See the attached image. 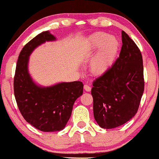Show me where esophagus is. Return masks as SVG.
<instances>
[{"label": "esophagus", "instance_id": "34e87169", "mask_svg": "<svg viewBox=\"0 0 159 159\" xmlns=\"http://www.w3.org/2000/svg\"><path fill=\"white\" fill-rule=\"evenodd\" d=\"M84 90L87 91V92H90V91L91 90V87L87 84H85L84 87Z\"/></svg>", "mask_w": 159, "mask_h": 159}]
</instances>
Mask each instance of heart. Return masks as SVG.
<instances>
[{
    "label": "heart",
    "instance_id": "obj_1",
    "mask_svg": "<svg viewBox=\"0 0 159 159\" xmlns=\"http://www.w3.org/2000/svg\"><path fill=\"white\" fill-rule=\"evenodd\" d=\"M120 48V42L114 36L104 32L92 34L86 39V53L93 55L90 61V72L95 75L105 74L114 65Z\"/></svg>",
    "mask_w": 159,
    "mask_h": 159
}]
</instances>
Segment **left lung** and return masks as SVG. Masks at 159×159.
I'll use <instances>...</instances> for the list:
<instances>
[{
	"label": "left lung",
	"mask_w": 159,
	"mask_h": 159,
	"mask_svg": "<svg viewBox=\"0 0 159 159\" xmlns=\"http://www.w3.org/2000/svg\"><path fill=\"white\" fill-rule=\"evenodd\" d=\"M120 57L105 74L93 83V114L103 129L129 121L138 110L144 90L143 59L134 42L123 30Z\"/></svg>",
	"instance_id": "obj_1"
}]
</instances>
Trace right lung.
I'll list each match as a JSON object with an SVG mask.
<instances>
[{
	"label": "right lung",
	"instance_id": "1",
	"mask_svg": "<svg viewBox=\"0 0 159 159\" xmlns=\"http://www.w3.org/2000/svg\"><path fill=\"white\" fill-rule=\"evenodd\" d=\"M55 40V36L47 30L27 43L20 52L14 77V94L21 115L27 123L45 132L64 129L84 88L81 81L43 87L33 80L28 71L29 57L40 45Z\"/></svg>",
	"mask_w": 159,
	"mask_h": 159
}]
</instances>
